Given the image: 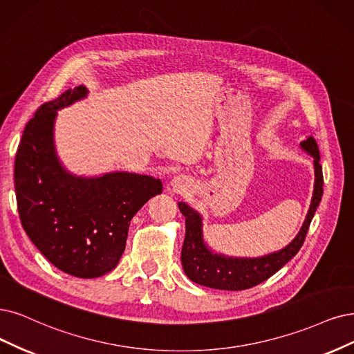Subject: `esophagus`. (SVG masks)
<instances>
[{"label": "esophagus", "mask_w": 354, "mask_h": 354, "mask_svg": "<svg viewBox=\"0 0 354 354\" xmlns=\"http://www.w3.org/2000/svg\"><path fill=\"white\" fill-rule=\"evenodd\" d=\"M188 188H189V180L184 175L175 176L172 180H170V185H169L170 192H175V194L185 192Z\"/></svg>", "instance_id": "34e87169"}]
</instances>
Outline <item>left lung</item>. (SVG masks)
Segmentation results:
<instances>
[{"label":"left lung","instance_id":"8db88e82","mask_svg":"<svg viewBox=\"0 0 354 354\" xmlns=\"http://www.w3.org/2000/svg\"><path fill=\"white\" fill-rule=\"evenodd\" d=\"M300 149L312 157L313 176H315L312 198L302 227L295 239L279 251L261 257H233L221 254L213 250L204 238L201 213L185 201L178 203L180 213L185 216V241L182 245L180 261L182 268L191 281L218 290L238 292L251 289L270 279L299 252L324 192L321 157L317 141L313 137H308L300 142Z\"/></svg>","mask_w":354,"mask_h":354}]
</instances>
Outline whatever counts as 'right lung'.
<instances>
[{
  "label": "right lung",
  "mask_w": 354,
  "mask_h": 354,
  "mask_svg": "<svg viewBox=\"0 0 354 354\" xmlns=\"http://www.w3.org/2000/svg\"><path fill=\"white\" fill-rule=\"evenodd\" d=\"M87 95L78 86L36 111L19 144L15 188L23 229L42 255L70 276L96 279L120 263L131 218L163 184L127 170L83 176L64 166L55 146L58 111Z\"/></svg>",
  "instance_id": "obj_1"
}]
</instances>
